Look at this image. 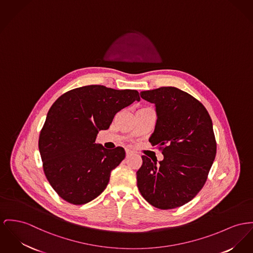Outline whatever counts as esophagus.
I'll list each match as a JSON object with an SVG mask.
<instances>
[{"mask_svg": "<svg viewBox=\"0 0 253 253\" xmlns=\"http://www.w3.org/2000/svg\"><path fill=\"white\" fill-rule=\"evenodd\" d=\"M126 157H128V156L133 154V152H131L130 150H126Z\"/></svg>", "mask_w": 253, "mask_h": 253, "instance_id": "obj_1", "label": "esophagus"}]
</instances>
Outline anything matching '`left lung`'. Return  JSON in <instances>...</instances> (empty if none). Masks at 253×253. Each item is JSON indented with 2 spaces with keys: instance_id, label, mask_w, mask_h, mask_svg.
I'll list each match as a JSON object with an SVG mask.
<instances>
[{
  "instance_id": "1",
  "label": "left lung",
  "mask_w": 253,
  "mask_h": 253,
  "mask_svg": "<svg viewBox=\"0 0 253 253\" xmlns=\"http://www.w3.org/2000/svg\"><path fill=\"white\" fill-rule=\"evenodd\" d=\"M155 104L156 125L149 141L164 159L146 155L136 172L137 186L152 206L167 210L192 201L205 184L217 152L210 115L201 101L175 87L142 91Z\"/></svg>"
}]
</instances>
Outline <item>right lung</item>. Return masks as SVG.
<instances>
[{"instance_id": "obj_1", "label": "right lung", "mask_w": 253, "mask_h": 253, "mask_svg": "<svg viewBox=\"0 0 253 253\" xmlns=\"http://www.w3.org/2000/svg\"><path fill=\"white\" fill-rule=\"evenodd\" d=\"M136 90L87 85L70 90L51 105L38 147L45 175L64 201L81 205L104 191L111 170L125 159L122 147L106 150L95 143L114 116L133 101Z\"/></svg>"}]
</instances>
